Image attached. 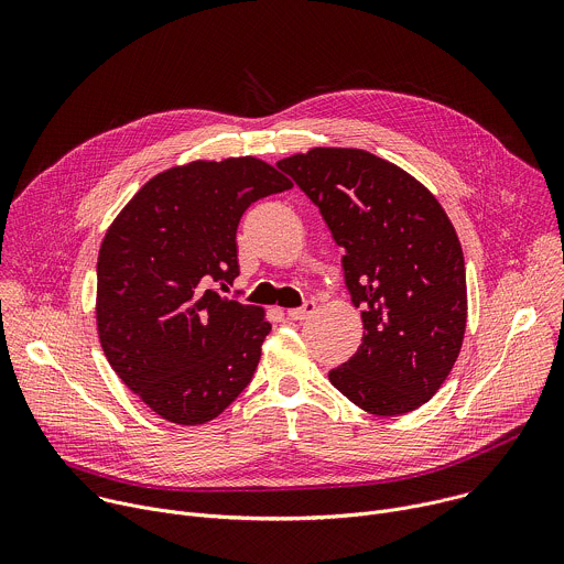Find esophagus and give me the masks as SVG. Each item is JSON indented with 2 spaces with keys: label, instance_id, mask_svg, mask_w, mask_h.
<instances>
[{
  "label": "esophagus",
  "instance_id": "1",
  "mask_svg": "<svg viewBox=\"0 0 564 564\" xmlns=\"http://www.w3.org/2000/svg\"><path fill=\"white\" fill-rule=\"evenodd\" d=\"M314 310H316L314 301H305V305H303V307H294V310H288V318H292V321H303V318H307V316H310Z\"/></svg>",
  "mask_w": 564,
  "mask_h": 564
}]
</instances>
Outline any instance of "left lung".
Masks as SVG:
<instances>
[{
  "mask_svg": "<svg viewBox=\"0 0 564 564\" xmlns=\"http://www.w3.org/2000/svg\"><path fill=\"white\" fill-rule=\"evenodd\" d=\"M310 196L335 243L361 310L355 357L330 383L370 415L392 417L442 388L466 333V270L440 200L388 160L346 147H314L276 163Z\"/></svg>",
  "mask_w": 564,
  "mask_h": 564,
  "instance_id": "left-lung-1",
  "label": "left lung"
}]
</instances>
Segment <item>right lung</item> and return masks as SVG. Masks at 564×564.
<instances>
[{"label": "right lung", "mask_w": 564, "mask_h": 564, "mask_svg": "<svg viewBox=\"0 0 564 564\" xmlns=\"http://www.w3.org/2000/svg\"><path fill=\"white\" fill-rule=\"evenodd\" d=\"M292 187L254 155L194 160L149 178L109 225L98 254L96 328L116 375L163 420L218 417L250 383L272 326L223 296L238 276L243 212Z\"/></svg>", "instance_id": "add662e5"}]
</instances>
